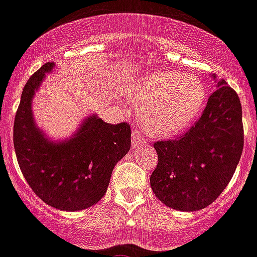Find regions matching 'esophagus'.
Wrapping results in <instances>:
<instances>
[{
  "label": "esophagus",
  "instance_id": "obj_1",
  "mask_svg": "<svg viewBox=\"0 0 257 257\" xmlns=\"http://www.w3.org/2000/svg\"><path fill=\"white\" fill-rule=\"evenodd\" d=\"M147 144V139L144 138V135L139 131H135L133 134V147L134 148H139V147H143Z\"/></svg>",
  "mask_w": 257,
  "mask_h": 257
}]
</instances>
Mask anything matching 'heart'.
I'll list each match as a JSON object with an SVG mask.
<instances>
[{
    "instance_id": "1",
    "label": "heart",
    "mask_w": 257,
    "mask_h": 257,
    "mask_svg": "<svg viewBox=\"0 0 257 257\" xmlns=\"http://www.w3.org/2000/svg\"><path fill=\"white\" fill-rule=\"evenodd\" d=\"M131 97L144 105L147 130L168 137L185 128L201 110L205 87L185 72L159 71L135 83Z\"/></svg>"
}]
</instances>
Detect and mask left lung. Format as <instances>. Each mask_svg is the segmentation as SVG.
Here are the masks:
<instances>
[{
    "label": "left lung",
    "mask_w": 257,
    "mask_h": 257,
    "mask_svg": "<svg viewBox=\"0 0 257 257\" xmlns=\"http://www.w3.org/2000/svg\"><path fill=\"white\" fill-rule=\"evenodd\" d=\"M242 105L221 79L201 117L177 139L159 140V162L151 175L156 197L177 210H199L213 203L233 178L243 151Z\"/></svg>",
    "instance_id": "obj_1"
}]
</instances>
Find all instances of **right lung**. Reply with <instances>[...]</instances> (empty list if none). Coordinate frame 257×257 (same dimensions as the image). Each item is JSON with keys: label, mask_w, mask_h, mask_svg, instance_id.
<instances>
[{"label": "right lung", "mask_w": 257, "mask_h": 257, "mask_svg": "<svg viewBox=\"0 0 257 257\" xmlns=\"http://www.w3.org/2000/svg\"><path fill=\"white\" fill-rule=\"evenodd\" d=\"M53 66H41L24 85L14 120L15 155L28 186L44 203L82 210L105 195L114 166L130 151L131 128L126 122L111 124L92 115L69 140H48L35 124L31 104Z\"/></svg>", "instance_id": "1"}]
</instances>
